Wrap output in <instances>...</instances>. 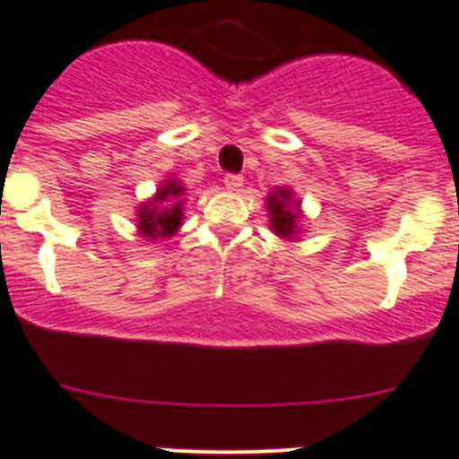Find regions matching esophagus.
Here are the masks:
<instances>
[{
	"label": "esophagus",
	"mask_w": 459,
	"mask_h": 459,
	"mask_svg": "<svg viewBox=\"0 0 459 459\" xmlns=\"http://www.w3.org/2000/svg\"><path fill=\"white\" fill-rule=\"evenodd\" d=\"M222 183H225V187L230 189V192H238V189L244 187V178L238 176V173H227Z\"/></svg>",
	"instance_id": "1"
}]
</instances>
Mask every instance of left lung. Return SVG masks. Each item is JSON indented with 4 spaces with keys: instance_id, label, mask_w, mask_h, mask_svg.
<instances>
[{
    "instance_id": "left-lung-1",
    "label": "left lung",
    "mask_w": 459,
    "mask_h": 459,
    "mask_svg": "<svg viewBox=\"0 0 459 459\" xmlns=\"http://www.w3.org/2000/svg\"><path fill=\"white\" fill-rule=\"evenodd\" d=\"M267 208H270L272 215V227H274L276 234L281 237H290L295 232V211L290 206V192L289 189H276L272 192V196L267 199Z\"/></svg>"
}]
</instances>
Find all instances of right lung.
<instances>
[{"label": "right lung", "instance_id": "1", "mask_svg": "<svg viewBox=\"0 0 459 459\" xmlns=\"http://www.w3.org/2000/svg\"><path fill=\"white\" fill-rule=\"evenodd\" d=\"M183 195V187L176 180H169L159 189L154 204L140 208V232L145 237H169L180 227V215H183V204H178ZM159 203H166V207H159Z\"/></svg>", "mask_w": 459, "mask_h": 459}]
</instances>
